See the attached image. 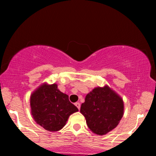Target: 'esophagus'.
<instances>
[{
  "label": "esophagus",
  "instance_id": "obj_1",
  "mask_svg": "<svg viewBox=\"0 0 156 156\" xmlns=\"http://www.w3.org/2000/svg\"><path fill=\"white\" fill-rule=\"evenodd\" d=\"M75 105H76L77 108H78V110H79L80 108V103H75Z\"/></svg>",
  "mask_w": 156,
  "mask_h": 156
}]
</instances>
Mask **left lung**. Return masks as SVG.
Masks as SVG:
<instances>
[{
	"mask_svg": "<svg viewBox=\"0 0 156 156\" xmlns=\"http://www.w3.org/2000/svg\"><path fill=\"white\" fill-rule=\"evenodd\" d=\"M80 112L89 128L97 135H105L117 126L124 113V103L108 86L96 87L87 94Z\"/></svg>",
	"mask_w": 156,
	"mask_h": 156,
	"instance_id": "8db88e82",
	"label": "left lung"
}]
</instances>
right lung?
<instances>
[{
    "label": "right lung",
    "instance_id": "1",
    "mask_svg": "<svg viewBox=\"0 0 156 156\" xmlns=\"http://www.w3.org/2000/svg\"><path fill=\"white\" fill-rule=\"evenodd\" d=\"M30 105L36 122L53 132L62 129L69 116L78 111L55 83L42 84L31 94Z\"/></svg>",
    "mask_w": 156,
    "mask_h": 156
}]
</instances>
